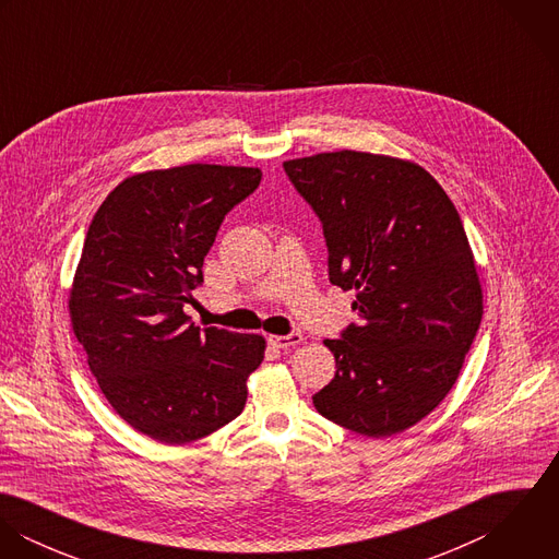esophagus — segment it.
<instances>
[{"instance_id":"obj_1","label":"esophagus","mask_w":559,"mask_h":559,"mask_svg":"<svg viewBox=\"0 0 559 559\" xmlns=\"http://www.w3.org/2000/svg\"><path fill=\"white\" fill-rule=\"evenodd\" d=\"M269 342L275 346V348H290V346H297L304 342V335L301 333H290V335H271Z\"/></svg>"}]
</instances>
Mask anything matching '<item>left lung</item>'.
<instances>
[{"label":"left lung","mask_w":559,"mask_h":559,"mask_svg":"<svg viewBox=\"0 0 559 559\" xmlns=\"http://www.w3.org/2000/svg\"><path fill=\"white\" fill-rule=\"evenodd\" d=\"M284 169L322 222L331 284L355 288L361 319L322 342L335 377L314 406L353 432L399 435L450 394L481 320L459 211L415 160L337 151Z\"/></svg>","instance_id":"8db88e82"}]
</instances>
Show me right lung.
<instances>
[{"label":"right lung","instance_id":"right-lung-1","mask_svg":"<svg viewBox=\"0 0 559 559\" xmlns=\"http://www.w3.org/2000/svg\"><path fill=\"white\" fill-rule=\"evenodd\" d=\"M260 167L189 163L127 176L98 206L69 290V317L114 411L182 445L240 415L262 364L258 333L200 329L182 312L226 213Z\"/></svg>","mask_w":559,"mask_h":559}]
</instances>
